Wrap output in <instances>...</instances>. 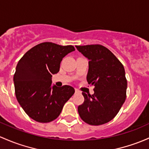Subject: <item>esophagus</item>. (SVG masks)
Listing matches in <instances>:
<instances>
[{
	"instance_id": "esophagus-1",
	"label": "esophagus",
	"mask_w": 149,
	"mask_h": 149,
	"mask_svg": "<svg viewBox=\"0 0 149 149\" xmlns=\"http://www.w3.org/2000/svg\"><path fill=\"white\" fill-rule=\"evenodd\" d=\"M75 92H76V93H81V92L80 91L79 89H77V88L75 89Z\"/></svg>"
}]
</instances>
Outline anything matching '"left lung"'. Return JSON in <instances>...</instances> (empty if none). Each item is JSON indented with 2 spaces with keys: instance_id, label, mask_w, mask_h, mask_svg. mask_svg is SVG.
I'll return each instance as SVG.
<instances>
[{
  "instance_id": "1",
  "label": "left lung",
  "mask_w": 149,
  "mask_h": 149,
  "mask_svg": "<svg viewBox=\"0 0 149 149\" xmlns=\"http://www.w3.org/2000/svg\"><path fill=\"white\" fill-rule=\"evenodd\" d=\"M89 60L86 80L94 93L83 92L84 102L78 107L80 117L92 126L111 120L126 98L127 80L123 64L107 48L99 44L76 46Z\"/></svg>"
}]
</instances>
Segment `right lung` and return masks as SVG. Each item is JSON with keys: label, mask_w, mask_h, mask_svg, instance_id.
Instances as JSON below:
<instances>
[{"label": "right lung", "mask_w": 149, "mask_h": 149, "mask_svg": "<svg viewBox=\"0 0 149 149\" xmlns=\"http://www.w3.org/2000/svg\"><path fill=\"white\" fill-rule=\"evenodd\" d=\"M73 51V46L44 42L28 51L17 64L13 76L15 96L36 121L48 123L57 118L74 93L70 86L51 87L52 75L59 71L63 58Z\"/></svg>", "instance_id": "1"}]
</instances>
